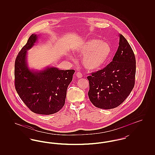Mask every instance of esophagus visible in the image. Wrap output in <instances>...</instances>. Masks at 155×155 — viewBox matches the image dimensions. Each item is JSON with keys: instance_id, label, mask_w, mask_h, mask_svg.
<instances>
[{"instance_id": "esophagus-1", "label": "esophagus", "mask_w": 155, "mask_h": 155, "mask_svg": "<svg viewBox=\"0 0 155 155\" xmlns=\"http://www.w3.org/2000/svg\"><path fill=\"white\" fill-rule=\"evenodd\" d=\"M76 76H77L78 78H81V77H82V75L81 73L77 72V73H76Z\"/></svg>"}]
</instances>
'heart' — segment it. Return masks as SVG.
Here are the masks:
<instances>
[{
    "instance_id": "obj_1",
    "label": "heart",
    "mask_w": 155,
    "mask_h": 155,
    "mask_svg": "<svg viewBox=\"0 0 155 155\" xmlns=\"http://www.w3.org/2000/svg\"><path fill=\"white\" fill-rule=\"evenodd\" d=\"M77 54L83 56L82 64L89 71L101 69L109 58L111 53L110 45L101 39L93 38L77 45L74 48ZM72 59L71 56H69Z\"/></svg>"
}]
</instances>
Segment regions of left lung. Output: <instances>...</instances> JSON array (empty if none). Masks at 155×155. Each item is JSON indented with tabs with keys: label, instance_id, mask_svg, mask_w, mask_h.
I'll return each instance as SVG.
<instances>
[{
	"label": "left lung",
	"instance_id": "8db88e82",
	"mask_svg": "<svg viewBox=\"0 0 155 155\" xmlns=\"http://www.w3.org/2000/svg\"><path fill=\"white\" fill-rule=\"evenodd\" d=\"M119 46L112 61L87 77L90 101L97 107L113 109L120 105L135 84L136 61L131 47L119 34Z\"/></svg>",
	"mask_w": 155,
	"mask_h": 155
}]
</instances>
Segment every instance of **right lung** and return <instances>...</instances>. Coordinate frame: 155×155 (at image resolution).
Returning <instances> with one entry per match:
<instances>
[{"label":"right lung","instance_id":"add662e5","mask_svg":"<svg viewBox=\"0 0 155 155\" xmlns=\"http://www.w3.org/2000/svg\"><path fill=\"white\" fill-rule=\"evenodd\" d=\"M38 35L32 34L15 61V88L23 102L35 113L49 115L64 105L67 89L73 80L74 70L46 67L41 70L28 66L27 51L37 42Z\"/></svg>","mask_w":155,"mask_h":155}]
</instances>
